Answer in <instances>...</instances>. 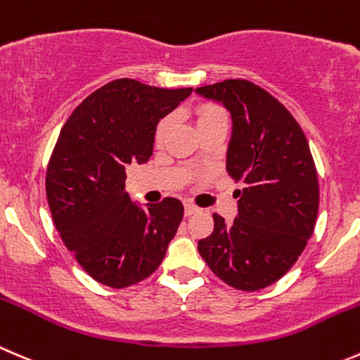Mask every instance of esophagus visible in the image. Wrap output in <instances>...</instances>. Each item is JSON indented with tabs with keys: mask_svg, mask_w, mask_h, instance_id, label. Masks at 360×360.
I'll return each instance as SVG.
<instances>
[{
	"mask_svg": "<svg viewBox=\"0 0 360 360\" xmlns=\"http://www.w3.org/2000/svg\"><path fill=\"white\" fill-rule=\"evenodd\" d=\"M198 211H200V207H198V205L191 204V202H186V204H184V214L186 216L195 214V212H198Z\"/></svg>",
	"mask_w": 360,
	"mask_h": 360,
	"instance_id": "1",
	"label": "esophagus"
}]
</instances>
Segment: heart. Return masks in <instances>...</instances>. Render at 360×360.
<instances>
[{
	"label": "heart",
	"instance_id": "heart-1",
	"mask_svg": "<svg viewBox=\"0 0 360 360\" xmlns=\"http://www.w3.org/2000/svg\"><path fill=\"white\" fill-rule=\"evenodd\" d=\"M195 116H197V124L198 128L204 127V124L211 123V121H216V120H226L225 112H223V109H219V107L216 105H200L197 110H195ZM170 127H172V117L170 116H165L162 117V120L158 121V124H156V130H155V142L156 144H163V141H165L167 134H169Z\"/></svg>",
	"mask_w": 360,
	"mask_h": 360
}]
</instances>
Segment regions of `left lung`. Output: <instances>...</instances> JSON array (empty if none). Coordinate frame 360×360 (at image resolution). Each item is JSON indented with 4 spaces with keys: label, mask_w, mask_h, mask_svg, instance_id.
<instances>
[{
    "label": "left lung",
    "mask_w": 360,
    "mask_h": 360,
    "mask_svg": "<svg viewBox=\"0 0 360 360\" xmlns=\"http://www.w3.org/2000/svg\"><path fill=\"white\" fill-rule=\"evenodd\" d=\"M198 95L221 102L232 116L226 172L237 218L198 240V253L230 287L255 292L276 283L304 251L319 214V176L308 141L287 107L244 79L202 86Z\"/></svg>",
    "instance_id": "left-lung-1"
}]
</instances>
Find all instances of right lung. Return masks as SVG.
Returning a JSON list of instances; mask_svg holds the SVG:
<instances>
[{
  "instance_id": "add662e5",
  "label": "right lung",
  "mask_w": 360,
  "mask_h": 360,
  "mask_svg": "<svg viewBox=\"0 0 360 360\" xmlns=\"http://www.w3.org/2000/svg\"><path fill=\"white\" fill-rule=\"evenodd\" d=\"M190 93L117 79L87 96L61 128L45 176L49 207L65 246L105 287L151 276L176 236L183 204L167 197L141 207L124 181L128 165L151 158L158 121Z\"/></svg>"
}]
</instances>
